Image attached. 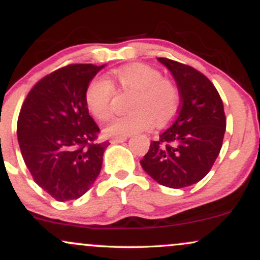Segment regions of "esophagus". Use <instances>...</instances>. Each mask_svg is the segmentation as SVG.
<instances>
[{"mask_svg":"<svg viewBox=\"0 0 260 260\" xmlns=\"http://www.w3.org/2000/svg\"><path fill=\"white\" fill-rule=\"evenodd\" d=\"M127 140V137H116V138H112L110 142L112 143V144H117V143H123Z\"/></svg>","mask_w":260,"mask_h":260,"instance_id":"1","label":"esophagus"}]
</instances>
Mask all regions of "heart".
<instances>
[{"label":"heart","instance_id":"b5f03b06","mask_svg":"<svg viewBox=\"0 0 260 260\" xmlns=\"http://www.w3.org/2000/svg\"><path fill=\"white\" fill-rule=\"evenodd\" d=\"M113 76L123 90L134 91L131 109L124 116L107 124L105 134L127 137L156 124H165L176 115L180 105L178 89L171 80L164 78L156 68L145 63H132L113 71ZM85 104L96 120L106 121L111 115L113 86L109 79L96 77L85 89Z\"/></svg>","mask_w":260,"mask_h":260}]
</instances>
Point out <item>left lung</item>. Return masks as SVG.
Segmentation results:
<instances>
[{"instance_id": "obj_1", "label": "left lung", "mask_w": 260, "mask_h": 260, "mask_svg": "<svg viewBox=\"0 0 260 260\" xmlns=\"http://www.w3.org/2000/svg\"><path fill=\"white\" fill-rule=\"evenodd\" d=\"M157 59L174 77L181 107L172 126L150 143L140 165L162 186H192L208 175L221 150L223 104L213 83L199 71L169 58Z\"/></svg>"}]
</instances>
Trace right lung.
I'll return each instance as SVG.
<instances>
[{
  "label": "right lung",
  "instance_id": "1",
  "mask_svg": "<svg viewBox=\"0 0 260 260\" xmlns=\"http://www.w3.org/2000/svg\"><path fill=\"white\" fill-rule=\"evenodd\" d=\"M70 64L32 86L20 109L17 136L29 171L58 202L78 199L100 174L109 143H94L100 132L85 104V89L100 70Z\"/></svg>",
  "mask_w": 260,
  "mask_h": 260
}]
</instances>
